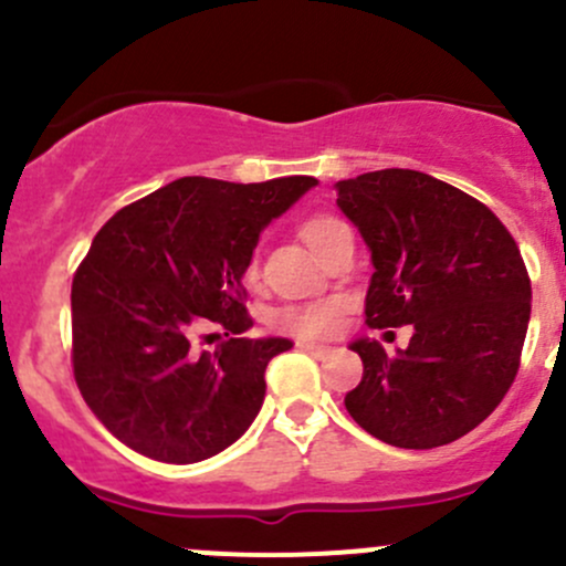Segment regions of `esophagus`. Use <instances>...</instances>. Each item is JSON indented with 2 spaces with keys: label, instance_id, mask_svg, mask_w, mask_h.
<instances>
[{
  "label": "esophagus",
  "instance_id": "esophagus-1",
  "mask_svg": "<svg viewBox=\"0 0 566 566\" xmlns=\"http://www.w3.org/2000/svg\"><path fill=\"white\" fill-rule=\"evenodd\" d=\"M301 350H306L310 353V356H315V358H325V356H331V353H334V347H328V345H312V342H301Z\"/></svg>",
  "mask_w": 566,
  "mask_h": 566
}]
</instances>
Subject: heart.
<instances>
[{"label": "heart", "instance_id": "heart-1", "mask_svg": "<svg viewBox=\"0 0 566 566\" xmlns=\"http://www.w3.org/2000/svg\"><path fill=\"white\" fill-rule=\"evenodd\" d=\"M342 221H336L334 216H312L301 224V238L310 243L312 251H317L319 241L328 235L334 227H339ZM249 273H254V265L249 268ZM342 315V301L328 298V301H315V304H290V306H276L265 315V323L271 328L284 331V334L295 336H328L334 334V328L339 325Z\"/></svg>", "mask_w": 566, "mask_h": 566}]
</instances>
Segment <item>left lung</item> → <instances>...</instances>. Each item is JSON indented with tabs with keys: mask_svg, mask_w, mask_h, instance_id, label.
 Masks as SVG:
<instances>
[{
	"mask_svg": "<svg viewBox=\"0 0 566 566\" xmlns=\"http://www.w3.org/2000/svg\"><path fill=\"white\" fill-rule=\"evenodd\" d=\"M334 188L373 256L367 323L413 325L394 356L369 336L350 342L364 378L345 397L347 413L399 449L458 441L499 408L517 375L531 317L521 249L479 199L416 169Z\"/></svg>",
	"mask_w": 566,
	"mask_h": 566,
	"instance_id": "left-lung-1",
	"label": "left lung"
}]
</instances>
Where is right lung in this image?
Instances as JSON below:
<instances>
[{
	"label": "right lung",
	"mask_w": 566,
	"mask_h": 566,
	"mask_svg": "<svg viewBox=\"0 0 566 566\" xmlns=\"http://www.w3.org/2000/svg\"><path fill=\"white\" fill-rule=\"evenodd\" d=\"M315 177L265 182L180 177L117 210L73 276V375L101 424L158 462L208 460L238 441L265 399V367L284 336L247 339L243 273L260 232ZM237 336L197 354L190 336Z\"/></svg>",
	"instance_id": "right-lung-1"
}]
</instances>
